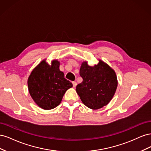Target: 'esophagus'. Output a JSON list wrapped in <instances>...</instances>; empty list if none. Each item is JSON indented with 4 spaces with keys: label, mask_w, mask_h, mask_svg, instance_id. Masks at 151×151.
I'll use <instances>...</instances> for the list:
<instances>
[{
    "label": "esophagus",
    "mask_w": 151,
    "mask_h": 151,
    "mask_svg": "<svg viewBox=\"0 0 151 151\" xmlns=\"http://www.w3.org/2000/svg\"><path fill=\"white\" fill-rule=\"evenodd\" d=\"M72 84H73V87H74V88H76V86H77V83L76 82H72Z\"/></svg>",
    "instance_id": "obj_1"
}]
</instances>
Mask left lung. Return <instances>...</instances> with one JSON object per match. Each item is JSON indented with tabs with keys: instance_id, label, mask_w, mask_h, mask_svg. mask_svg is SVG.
<instances>
[{
	"instance_id": "1",
	"label": "left lung",
	"mask_w": 151,
	"mask_h": 151,
	"mask_svg": "<svg viewBox=\"0 0 151 151\" xmlns=\"http://www.w3.org/2000/svg\"><path fill=\"white\" fill-rule=\"evenodd\" d=\"M79 74L83 82L76 91L81 101L89 108L99 109L111 101L117 88V78L112 68L101 60L93 67L82 63Z\"/></svg>"
}]
</instances>
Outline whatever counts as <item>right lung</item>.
I'll list each match as a JSON object with an SVG mask.
<instances>
[{"label": "right lung", "instance_id": "right-lung-1", "mask_svg": "<svg viewBox=\"0 0 151 151\" xmlns=\"http://www.w3.org/2000/svg\"><path fill=\"white\" fill-rule=\"evenodd\" d=\"M60 63L53 61L50 65L45 60L32 71L28 81L29 92L35 102L44 109L57 107L72 84L59 69Z\"/></svg>", "mask_w": 151, "mask_h": 151}]
</instances>
